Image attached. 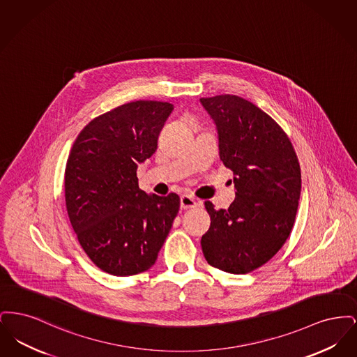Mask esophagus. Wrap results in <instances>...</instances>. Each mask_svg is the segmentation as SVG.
<instances>
[{
	"label": "esophagus",
	"mask_w": 357,
	"mask_h": 357,
	"mask_svg": "<svg viewBox=\"0 0 357 357\" xmlns=\"http://www.w3.org/2000/svg\"><path fill=\"white\" fill-rule=\"evenodd\" d=\"M199 206V201H197L195 198L190 197V195H182L181 197V207L182 208H192Z\"/></svg>",
	"instance_id": "34e87169"
}]
</instances>
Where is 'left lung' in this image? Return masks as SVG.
I'll return each instance as SVG.
<instances>
[{"instance_id":"8db88e82","label":"left lung","mask_w":357,"mask_h":357,"mask_svg":"<svg viewBox=\"0 0 357 357\" xmlns=\"http://www.w3.org/2000/svg\"><path fill=\"white\" fill-rule=\"evenodd\" d=\"M201 102L217 126L220 158L233 171L237 190L227 210L204 202L211 223L202 252L211 266L246 274L288 239L301 192L300 163L284 130L253 102L236 95Z\"/></svg>"}]
</instances>
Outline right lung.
Segmentation results:
<instances>
[{
	"mask_svg": "<svg viewBox=\"0 0 357 357\" xmlns=\"http://www.w3.org/2000/svg\"><path fill=\"white\" fill-rule=\"evenodd\" d=\"M174 105L137 100L91 120L66 167L69 221L89 259L118 277L146 272L170 233L181 199L147 195L137 165L151 158Z\"/></svg>",
	"mask_w": 357,
	"mask_h": 357,
	"instance_id": "add662e5",
	"label": "right lung"
}]
</instances>
